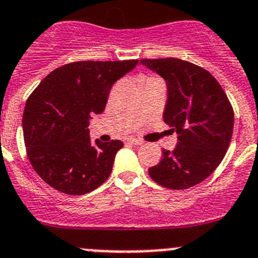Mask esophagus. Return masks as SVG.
I'll return each mask as SVG.
<instances>
[{"mask_svg":"<svg viewBox=\"0 0 258 258\" xmlns=\"http://www.w3.org/2000/svg\"><path fill=\"white\" fill-rule=\"evenodd\" d=\"M127 142H129V143H132V145H137V146H138V145H142V141H141V140H137V138H129V140H127Z\"/></svg>","mask_w":258,"mask_h":258,"instance_id":"1","label":"esophagus"}]
</instances>
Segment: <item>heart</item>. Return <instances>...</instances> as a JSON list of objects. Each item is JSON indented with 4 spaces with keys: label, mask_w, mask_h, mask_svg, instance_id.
Returning <instances> with one entry per match:
<instances>
[{
    "label": "heart",
    "mask_w": 258,
    "mask_h": 258,
    "mask_svg": "<svg viewBox=\"0 0 258 258\" xmlns=\"http://www.w3.org/2000/svg\"><path fill=\"white\" fill-rule=\"evenodd\" d=\"M143 81L145 83H151V81H159V79H156V77H145Z\"/></svg>",
    "instance_id": "heart-1"
}]
</instances>
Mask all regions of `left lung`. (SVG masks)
Returning <instances> with one entry per match:
<instances>
[{"label":"left lung","instance_id":"left-lung-1","mask_svg":"<svg viewBox=\"0 0 258 258\" xmlns=\"http://www.w3.org/2000/svg\"><path fill=\"white\" fill-rule=\"evenodd\" d=\"M168 88L164 121L178 134L172 152L149 169L156 183L184 190L203 182L226 155L234 129V111L222 86L199 66L175 58L142 59Z\"/></svg>","mask_w":258,"mask_h":258}]
</instances>
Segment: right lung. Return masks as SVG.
<instances>
[{"mask_svg":"<svg viewBox=\"0 0 258 258\" xmlns=\"http://www.w3.org/2000/svg\"><path fill=\"white\" fill-rule=\"evenodd\" d=\"M138 60H81L50 72L27 99L23 136L35 172L52 188L84 195L112 172L121 141L94 145L89 120L102 113L109 90Z\"/></svg>","mask_w":258,"mask_h":258,"instance_id":"1","label":"right lung"}]
</instances>
